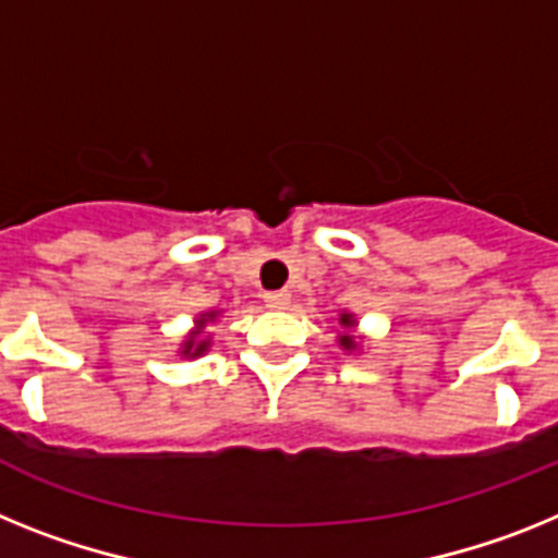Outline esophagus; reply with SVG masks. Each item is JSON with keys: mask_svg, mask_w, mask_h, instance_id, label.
<instances>
[{"mask_svg": "<svg viewBox=\"0 0 558 558\" xmlns=\"http://www.w3.org/2000/svg\"><path fill=\"white\" fill-rule=\"evenodd\" d=\"M264 303L269 308H275V312H280V308H289V303H292V294H289V292H266Z\"/></svg>", "mask_w": 558, "mask_h": 558, "instance_id": "obj_1", "label": "esophagus"}]
</instances>
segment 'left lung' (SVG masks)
Segmentation results:
<instances>
[{"mask_svg":"<svg viewBox=\"0 0 558 558\" xmlns=\"http://www.w3.org/2000/svg\"><path fill=\"white\" fill-rule=\"evenodd\" d=\"M337 326H339V333H337L339 348H342V351H348V353L362 351V339L356 337V333H353V331H356V326H360V323H356V314L339 312Z\"/></svg>","mask_w":558,"mask_h":558,"instance_id":"8db88e82","label":"left lung"}]
</instances>
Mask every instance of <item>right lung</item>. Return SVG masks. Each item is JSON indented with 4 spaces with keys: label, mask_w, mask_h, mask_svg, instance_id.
I'll return each instance as SVG.
<instances>
[{
    "label": "right lung",
    "mask_w": 558,
    "mask_h": 558,
    "mask_svg": "<svg viewBox=\"0 0 558 558\" xmlns=\"http://www.w3.org/2000/svg\"><path fill=\"white\" fill-rule=\"evenodd\" d=\"M221 312H216V308H210V312H202V314H196V319H193V328H191V333H187L185 339H182V342H179V356H182V360H198V356H205L207 351H210V345H213V337L210 333L205 331L207 326H210V323H216V317H219Z\"/></svg>",
    "instance_id": "obj_1"
}]
</instances>
